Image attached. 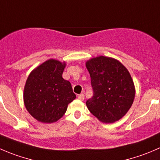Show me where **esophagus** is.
Listing matches in <instances>:
<instances>
[{
	"label": "esophagus",
	"instance_id": "esophagus-1",
	"mask_svg": "<svg viewBox=\"0 0 160 160\" xmlns=\"http://www.w3.org/2000/svg\"><path fill=\"white\" fill-rule=\"evenodd\" d=\"M78 99H80V100H81V101L84 100V94H79V95H78Z\"/></svg>",
	"mask_w": 160,
	"mask_h": 160
}]
</instances>
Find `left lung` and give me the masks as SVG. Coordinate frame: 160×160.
I'll return each instance as SVG.
<instances>
[{
  "label": "left lung",
  "instance_id": "8db88e82",
  "mask_svg": "<svg viewBox=\"0 0 160 160\" xmlns=\"http://www.w3.org/2000/svg\"><path fill=\"white\" fill-rule=\"evenodd\" d=\"M93 96L86 102L89 111L103 123L121 119L132 105L134 82L124 66L114 58L99 56L87 62Z\"/></svg>",
  "mask_w": 160,
  "mask_h": 160
}]
</instances>
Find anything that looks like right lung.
I'll return each mask as SVG.
<instances>
[{
    "label": "right lung",
    "mask_w": 160,
    "mask_h": 160,
    "mask_svg": "<svg viewBox=\"0 0 160 160\" xmlns=\"http://www.w3.org/2000/svg\"><path fill=\"white\" fill-rule=\"evenodd\" d=\"M65 63L46 61L28 77L24 88V103L30 115L42 123H53L62 117L76 98L70 82L62 78Z\"/></svg>",
    "instance_id": "obj_1"
}]
</instances>
